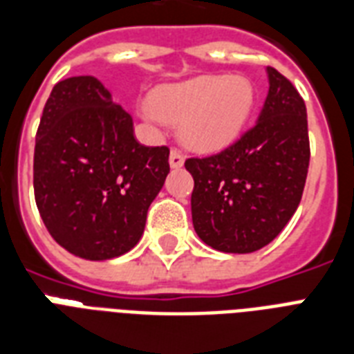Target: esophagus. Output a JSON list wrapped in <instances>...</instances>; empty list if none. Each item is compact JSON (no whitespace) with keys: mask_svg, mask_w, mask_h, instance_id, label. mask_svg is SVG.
I'll return each instance as SVG.
<instances>
[{"mask_svg":"<svg viewBox=\"0 0 354 354\" xmlns=\"http://www.w3.org/2000/svg\"><path fill=\"white\" fill-rule=\"evenodd\" d=\"M183 162H185V158H183L182 152L176 151V149H172L171 154H169V163H171V167L180 169L183 165Z\"/></svg>","mask_w":354,"mask_h":354,"instance_id":"34e87169","label":"esophagus"}]
</instances>
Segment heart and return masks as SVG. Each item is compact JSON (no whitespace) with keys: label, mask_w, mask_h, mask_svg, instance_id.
I'll use <instances>...</instances> for the list:
<instances>
[{"label":"heart","mask_w":354,"mask_h":354,"mask_svg":"<svg viewBox=\"0 0 354 354\" xmlns=\"http://www.w3.org/2000/svg\"><path fill=\"white\" fill-rule=\"evenodd\" d=\"M254 100V83L243 74L196 76L156 88L143 116L180 123V136L189 147L218 151L242 134Z\"/></svg>","instance_id":"b5f03b06"}]
</instances>
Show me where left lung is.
<instances>
[{"label":"left lung","instance_id":"8db88e82","mask_svg":"<svg viewBox=\"0 0 354 354\" xmlns=\"http://www.w3.org/2000/svg\"><path fill=\"white\" fill-rule=\"evenodd\" d=\"M269 93L254 127L223 151L189 158L192 225L207 245L245 254L271 243L291 220L309 169L306 103L267 67Z\"/></svg>","mask_w":354,"mask_h":354}]
</instances>
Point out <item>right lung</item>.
I'll return each instance as SVG.
<instances>
[{
	"label": "right lung",
	"instance_id": "add662e5",
	"mask_svg": "<svg viewBox=\"0 0 354 354\" xmlns=\"http://www.w3.org/2000/svg\"><path fill=\"white\" fill-rule=\"evenodd\" d=\"M169 171V147L138 142L131 114L96 77L54 85L36 132L34 196L63 249L96 261L131 251Z\"/></svg>",
	"mask_w": 354,
	"mask_h": 354
}]
</instances>
